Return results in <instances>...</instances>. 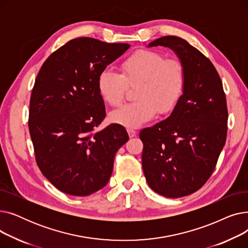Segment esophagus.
Instances as JSON below:
<instances>
[{"mask_svg":"<svg viewBox=\"0 0 248 248\" xmlns=\"http://www.w3.org/2000/svg\"><path fill=\"white\" fill-rule=\"evenodd\" d=\"M127 134H128L129 138H134V137H136L137 132L134 131V129H132V128H127Z\"/></svg>","mask_w":248,"mask_h":248,"instance_id":"1","label":"esophagus"}]
</instances>
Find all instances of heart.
<instances>
[{"instance_id": "1", "label": "heart", "mask_w": 248, "mask_h": 248, "mask_svg": "<svg viewBox=\"0 0 248 248\" xmlns=\"http://www.w3.org/2000/svg\"><path fill=\"white\" fill-rule=\"evenodd\" d=\"M185 85V67L178 58H166L158 50H137L121 65V73L104 70L97 80L103 101L119 107L127 87H135L137 99L111 112L110 120L125 127H139L155 113L165 114L176 107Z\"/></svg>"}]
</instances>
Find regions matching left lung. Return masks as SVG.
Listing matches in <instances>:
<instances>
[{"mask_svg": "<svg viewBox=\"0 0 248 248\" xmlns=\"http://www.w3.org/2000/svg\"><path fill=\"white\" fill-rule=\"evenodd\" d=\"M173 49L185 67L183 94L167 120L141 129L142 171L162 196L198 191L216 167L227 136L222 81L212 62L184 39L164 36L149 44Z\"/></svg>", "mask_w": 248, "mask_h": 248, "instance_id": "8db88e82", "label": "left lung"}]
</instances>
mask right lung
I'll return each mask as SVG.
<instances>
[{
	"mask_svg": "<svg viewBox=\"0 0 248 248\" xmlns=\"http://www.w3.org/2000/svg\"><path fill=\"white\" fill-rule=\"evenodd\" d=\"M128 48L89 37L72 39L38 72L30 98L29 132L39 169L63 193L87 196L103 188L115 153L128 140L124 127L116 124L96 132L106 117L98 77Z\"/></svg>",
	"mask_w": 248,
	"mask_h": 248,
	"instance_id": "obj_1",
	"label": "right lung"
}]
</instances>
